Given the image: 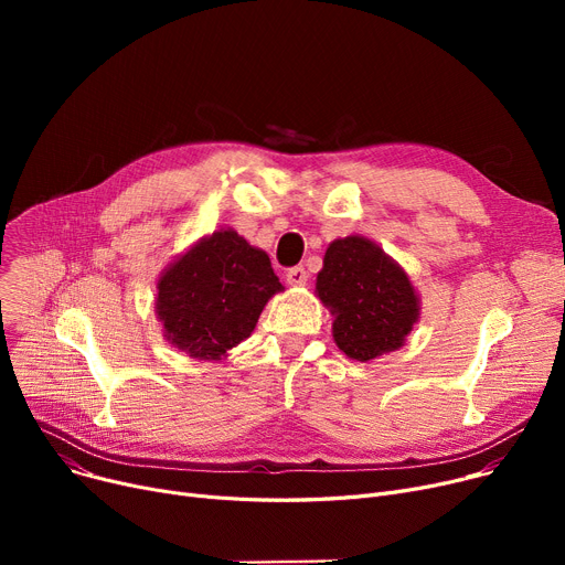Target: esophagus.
<instances>
[{
  "instance_id": "1",
  "label": "esophagus",
  "mask_w": 565,
  "mask_h": 565,
  "mask_svg": "<svg viewBox=\"0 0 565 565\" xmlns=\"http://www.w3.org/2000/svg\"><path fill=\"white\" fill-rule=\"evenodd\" d=\"M307 279H309V273L305 270L302 265H295V267H290V270L286 273V281L290 286H305Z\"/></svg>"
}]
</instances>
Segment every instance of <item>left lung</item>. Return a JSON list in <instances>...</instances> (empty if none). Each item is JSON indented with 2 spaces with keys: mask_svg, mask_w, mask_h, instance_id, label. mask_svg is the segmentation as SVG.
Instances as JSON below:
<instances>
[{
  "mask_svg": "<svg viewBox=\"0 0 565 565\" xmlns=\"http://www.w3.org/2000/svg\"><path fill=\"white\" fill-rule=\"evenodd\" d=\"M316 295L334 316L339 350L358 362L398 350L419 320V298L403 267L362 235L328 247Z\"/></svg>",
  "mask_w": 565,
  "mask_h": 565,
  "instance_id": "left-lung-1",
  "label": "left lung"
}]
</instances>
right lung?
Wrapping results in <instances>:
<instances>
[{
	"label": "right lung",
	"instance_id": "add662e5",
	"mask_svg": "<svg viewBox=\"0 0 565 565\" xmlns=\"http://www.w3.org/2000/svg\"><path fill=\"white\" fill-rule=\"evenodd\" d=\"M270 258L233 228L201 237L158 279L156 313L164 337L194 360H222L245 341L275 292Z\"/></svg>",
	"mask_w": 565,
	"mask_h": 565
}]
</instances>
